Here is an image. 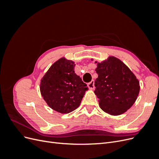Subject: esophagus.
<instances>
[{
    "label": "esophagus",
    "mask_w": 159,
    "mask_h": 159,
    "mask_svg": "<svg viewBox=\"0 0 159 159\" xmlns=\"http://www.w3.org/2000/svg\"><path fill=\"white\" fill-rule=\"evenodd\" d=\"M88 87L89 89H94V80H91L88 84Z\"/></svg>",
    "instance_id": "1"
}]
</instances>
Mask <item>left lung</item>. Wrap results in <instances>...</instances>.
Masks as SVG:
<instances>
[{
    "label": "left lung",
    "mask_w": 159,
    "mask_h": 159,
    "mask_svg": "<svg viewBox=\"0 0 159 159\" xmlns=\"http://www.w3.org/2000/svg\"><path fill=\"white\" fill-rule=\"evenodd\" d=\"M97 65L98 78L95 81L94 92L101 109L111 115L126 112L135 102L140 90L136 76L123 61L113 56Z\"/></svg>",
    "instance_id": "8db88e82"
}]
</instances>
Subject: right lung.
Wrapping results in <instances>:
<instances>
[{"label": "right lung", "mask_w": 159, "mask_h": 159, "mask_svg": "<svg viewBox=\"0 0 159 159\" xmlns=\"http://www.w3.org/2000/svg\"><path fill=\"white\" fill-rule=\"evenodd\" d=\"M75 64L64 57L56 61L43 77L40 92L47 104L61 113H68L79 107L87 84L74 71Z\"/></svg>", "instance_id": "obj_1"}]
</instances>
